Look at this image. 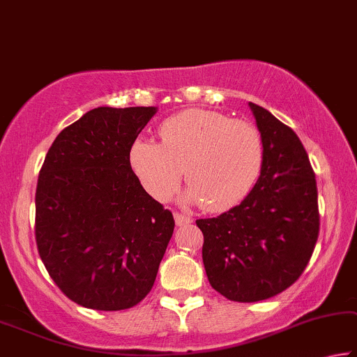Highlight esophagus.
Returning a JSON list of instances; mask_svg holds the SVG:
<instances>
[{
	"label": "esophagus",
	"mask_w": 357,
	"mask_h": 357,
	"mask_svg": "<svg viewBox=\"0 0 357 357\" xmlns=\"http://www.w3.org/2000/svg\"><path fill=\"white\" fill-rule=\"evenodd\" d=\"M174 218H175V225H177V227H183V225H188L193 222L190 217L182 215V213H178V212L174 213Z\"/></svg>",
	"instance_id": "obj_1"
}]
</instances>
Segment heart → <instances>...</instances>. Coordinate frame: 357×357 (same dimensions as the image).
Here are the masks:
<instances>
[{
	"label": "heart",
	"mask_w": 357,
	"mask_h": 357,
	"mask_svg": "<svg viewBox=\"0 0 357 357\" xmlns=\"http://www.w3.org/2000/svg\"><path fill=\"white\" fill-rule=\"evenodd\" d=\"M160 137L161 144L140 139L130 148V166L158 201L175 193L186 171V201L222 212L243 201L260 174L261 135L243 119L188 109L167 119Z\"/></svg>",
	"instance_id": "b5f03b06"
}]
</instances>
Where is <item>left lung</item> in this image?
<instances>
[{
    "label": "left lung",
    "mask_w": 357,
    "mask_h": 357,
    "mask_svg": "<svg viewBox=\"0 0 357 357\" xmlns=\"http://www.w3.org/2000/svg\"><path fill=\"white\" fill-rule=\"evenodd\" d=\"M263 140L260 177L228 212L199 218L211 286L241 303L271 298L308 265L319 234L316 177L297 134L249 102Z\"/></svg>",
    "instance_id": "left-lung-1"
}]
</instances>
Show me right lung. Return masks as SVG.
<instances>
[{
    "instance_id": "add662e5",
    "label": "right lung",
    "mask_w": 357,
    "mask_h": 357,
    "mask_svg": "<svg viewBox=\"0 0 357 357\" xmlns=\"http://www.w3.org/2000/svg\"><path fill=\"white\" fill-rule=\"evenodd\" d=\"M156 107H98L54 140L36 186V245L49 276L84 308H132L155 284L172 212L146 193L130 148Z\"/></svg>"
}]
</instances>
